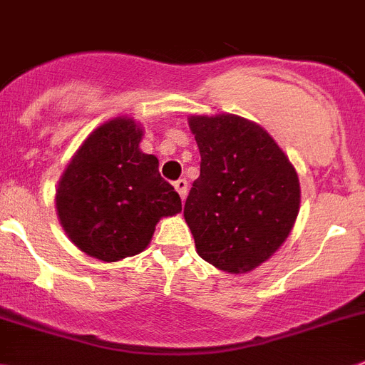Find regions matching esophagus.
Returning <instances> with one entry per match:
<instances>
[{"label": "esophagus", "mask_w": 365, "mask_h": 365, "mask_svg": "<svg viewBox=\"0 0 365 365\" xmlns=\"http://www.w3.org/2000/svg\"><path fill=\"white\" fill-rule=\"evenodd\" d=\"M174 189H176V192L180 195V198H182V200H185L187 198V180H178V182H174Z\"/></svg>", "instance_id": "34e87169"}]
</instances>
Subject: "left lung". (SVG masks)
<instances>
[{
	"mask_svg": "<svg viewBox=\"0 0 365 365\" xmlns=\"http://www.w3.org/2000/svg\"><path fill=\"white\" fill-rule=\"evenodd\" d=\"M200 148V176L183 217L204 261L248 274L277 252L299 213L292 161L261 125L235 115H189Z\"/></svg>",
	"mask_w": 365,
	"mask_h": 365,
	"instance_id": "left-lung-1",
	"label": "left lung"
}]
</instances>
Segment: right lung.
<instances>
[{
  "instance_id": "obj_1",
  "label": "right lung",
  "mask_w": 365,
  "mask_h": 365,
  "mask_svg": "<svg viewBox=\"0 0 365 365\" xmlns=\"http://www.w3.org/2000/svg\"><path fill=\"white\" fill-rule=\"evenodd\" d=\"M143 126L110 119L91 132L56 185L58 220L81 252L115 262L143 252L156 224L182 211V200L160 176V161L139 143Z\"/></svg>"
}]
</instances>
